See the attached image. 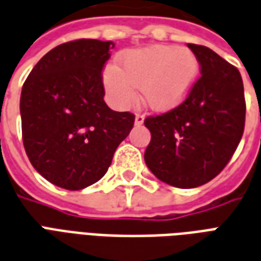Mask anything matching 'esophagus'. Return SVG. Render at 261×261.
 Wrapping results in <instances>:
<instances>
[{
    "instance_id": "34e87169",
    "label": "esophagus",
    "mask_w": 261,
    "mask_h": 261,
    "mask_svg": "<svg viewBox=\"0 0 261 261\" xmlns=\"http://www.w3.org/2000/svg\"><path fill=\"white\" fill-rule=\"evenodd\" d=\"M144 122V115L143 114H140V112H139V114H136V117H135V125H142V123Z\"/></svg>"
}]
</instances>
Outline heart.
<instances>
[{
  "label": "heart",
  "mask_w": 261,
  "mask_h": 261,
  "mask_svg": "<svg viewBox=\"0 0 261 261\" xmlns=\"http://www.w3.org/2000/svg\"><path fill=\"white\" fill-rule=\"evenodd\" d=\"M199 75V62L188 48L154 44L125 51L118 66L104 70V87L114 106L128 108L142 89L147 107L165 111L185 100Z\"/></svg>",
  "instance_id": "obj_1"
}]
</instances>
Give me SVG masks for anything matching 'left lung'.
Listing matches in <instances>:
<instances>
[{
	"instance_id": "1",
	"label": "left lung",
	"mask_w": 261,
	"mask_h": 261,
	"mask_svg": "<svg viewBox=\"0 0 261 261\" xmlns=\"http://www.w3.org/2000/svg\"><path fill=\"white\" fill-rule=\"evenodd\" d=\"M201 76L186 100L147 117L151 133L144 161L160 180L189 189L216 178L235 153L245 129V93L239 70L204 45L188 44Z\"/></svg>"
}]
</instances>
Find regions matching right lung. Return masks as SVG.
I'll list each match as a JSON object with an SVG mask.
<instances>
[{"mask_svg": "<svg viewBox=\"0 0 261 261\" xmlns=\"http://www.w3.org/2000/svg\"><path fill=\"white\" fill-rule=\"evenodd\" d=\"M112 41L81 39L57 45L22 87V138L30 163L54 185L81 191L107 172L135 115L104 101L101 70Z\"/></svg>", "mask_w": 261, "mask_h": 261, "instance_id": "1", "label": "right lung"}]
</instances>
